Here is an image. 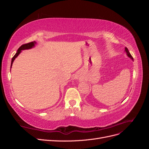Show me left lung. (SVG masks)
<instances>
[{
  "instance_id": "1",
  "label": "left lung",
  "mask_w": 149,
  "mask_h": 149,
  "mask_svg": "<svg viewBox=\"0 0 149 149\" xmlns=\"http://www.w3.org/2000/svg\"><path fill=\"white\" fill-rule=\"evenodd\" d=\"M125 52H126V53H127V55L130 58H131V59H132V60H134V59H133V57L132 56V55H130V53L129 51L128 50V49H127V47H125Z\"/></svg>"
}]
</instances>
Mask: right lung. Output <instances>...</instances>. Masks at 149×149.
<instances>
[{
  "mask_svg": "<svg viewBox=\"0 0 149 149\" xmlns=\"http://www.w3.org/2000/svg\"><path fill=\"white\" fill-rule=\"evenodd\" d=\"M36 44V42H30V43H26V44H24V45H22L18 49V50L17 52V53H15V55L13 56V57L12 58V61H11V66H10V68H12V64H13V61L15 60V58L18 56V55H19V54L21 53L22 50H24V49H30L31 48H33V47H35V45Z\"/></svg>",
  "mask_w": 149,
  "mask_h": 149,
  "instance_id": "obj_1",
  "label": "right lung"
}]
</instances>
